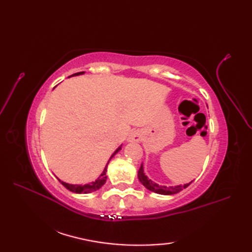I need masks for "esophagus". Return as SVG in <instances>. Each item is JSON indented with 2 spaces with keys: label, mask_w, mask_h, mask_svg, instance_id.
I'll return each mask as SVG.
<instances>
[{
  "label": "esophagus",
  "mask_w": 252,
  "mask_h": 252,
  "mask_svg": "<svg viewBox=\"0 0 252 252\" xmlns=\"http://www.w3.org/2000/svg\"><path fill=\"white\" fill-rule=\"evenodd\" d=\"M143 140V132L141 130H135L133 131L131 134L127 137V142L132 143H140Z\"/></svg>",
  "instance_id": "1"
}]
</instances>
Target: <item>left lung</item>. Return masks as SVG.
I'll return each instance as SVG.
<instances>
[{"label":"left lung","mask_w":252,"mask_h":252,"mask_svg":"<svg viewBox=\"0 0 252 252\" xmlns=\"http://www.w3.org/2000/svg\"><path fill=\"white\" fill-rule=\"evenodd\" d=\"M138 180H140L141 183L146 187L148 190L156 192V194H160V195H174V194H178L181 190H183L186 187H189L191 182L189 183H186L184 185H175V186H165V185H159L156 182L152 181L151 179L148 178V176L144 172V164L142 163L140 170H138Z\"/></svg>","instance_id":"obj_1"}]
</instances>
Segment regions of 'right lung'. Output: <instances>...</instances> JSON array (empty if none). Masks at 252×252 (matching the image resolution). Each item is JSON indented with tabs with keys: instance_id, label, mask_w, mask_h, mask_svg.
I'll return each mask as SVG.
<instances>
[{
	"instance_id": "1",
	"label": "right lung",
	"mask_w": 252,
	"mask_h": 252,
	"mask_svg": "<svg viewBox=\"0 0 252 252\" xmlns=\"http://www.w3.org/2000/svg\"><path fill=\"white\" fill-rule=\"evenodd\" d=\"M83 73H84V71H82V72H77V73L72 74V76H70V77H73V76H81V74H83ZM121 148H122V145H120L119 147H118V148L116 149V151L114 152V154H112L111 156H110V158H109V160H108V162H107V164L105 165L103 172H101L100 175L98 176V178L96 179L95 181H93V182H90V183H87V184H84V185H82V184H69V183H66V182L61 181L58 178H57V179H58V181H60L63 186L66 187L67 189H69V190L72 191V192H76V194H90V192H93V191H95V190H97V189H99L100 187L106 183V180H107L106 172H107V167H108L109 161H110L111 158L114 157L117 153H119V152L121 151Z\"/></svg>"
}]
</instances>
